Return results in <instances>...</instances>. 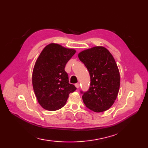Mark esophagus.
Wrapping results in <instances>:
<instances>
[{
    "mask_svg": "<svg viewBox=\"0 0 148 148\" xmlns=\"http://www.w3.org/2000/svg\"><path fill=\"white\" fill-rule=\"evenodd\" d=\"M75 86H76L77 88H78L79 87H80V84H75Z\"/></svg>",
    "mask_w": 148,
    "mask_h": 148,
    "instance_id": "obj_1",
    "label": "esophagus"
}]
</instances>
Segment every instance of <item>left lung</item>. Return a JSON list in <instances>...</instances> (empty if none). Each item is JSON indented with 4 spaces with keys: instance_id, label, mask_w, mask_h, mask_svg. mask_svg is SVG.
Instances as JSON below:
<instances>
[{
    "instance_id": "8db88e82",
    "label": "left lung",
    "mask_w": 148,
    "mask_h": 148,
    "mask_svg": "<svg viewBox=\"0 0 148 148\" xmlns=\"http://www.w3.org/2000/svg\"><path fill=\"white\" fill-rule=\"evenodd\" d=\"M90 77V86L83 93L86 107L102 112L113 105L120 87V74L114 57L102 46H95L78 54Z\"/></svg>"
}]
</instances>
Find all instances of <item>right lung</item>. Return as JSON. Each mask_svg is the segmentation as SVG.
<instances>
[{"label": "right lung", "mask_w": 148, "mask_h": 148, "mask_svg": "<svg viewBox=\"0 0 148 148\" xmlns=\"http://www.w3.org/2000/svg\"><path fill=\"white\" fill-rule=\"evenodd\" d=\"M76 51L55 43L47 45L36 62L32 71V86L38 101L46 110L62 108L70 93L76 90L70 84L66 64Z\"/></svg>", "instance_id": "1"}]
</instances>
